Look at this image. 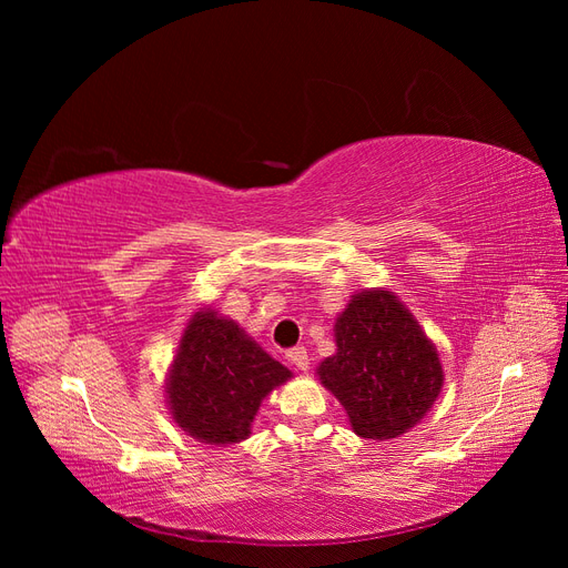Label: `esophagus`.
<instances>
[{
    "label": "esophagus",
    "mask_w": 568,
    "mask_h": 568,
    "mask_svg": "<svg viewBox=\"0 0 568 568\" xmlns=\"http://www.w3.org/2000/svg\"><path fill=\"white\" fill-rule=\"evenodd\" d=\"M286 357L291 359V365H296L301 372H307V367H311V359H307V351L303 346H296L291 348L286 353Z\"/></svg>",
    "instance_id": "esophagus-1"
}]
</instances>
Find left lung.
Instances as JSON below:
<instances>
[{"mask_svg": "<svg viewBox=\"0 0 568 568\" xmlns=\"http://www.w3.org/2000/svg\"><path fill=\"white\" fill-rule=\"evenodd\" d=\"M353 432L386 440L415 426L443 386L436 346L390 291H363L336 320V355L317 369Z\"/></svg>", "mask_w": 568, "mask_h": 568, "instance_id": "8db88e82", "label": "left lung"}]
</instances>
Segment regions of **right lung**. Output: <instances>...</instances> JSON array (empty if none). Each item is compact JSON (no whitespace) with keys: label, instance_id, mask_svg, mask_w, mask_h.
<instances>
[{"label":"right lung","instance_id":"obj_1","mask_svg":"<svg viewBox=\"0 0 568 568\" xmlns=\"http://www.w3.org/2000/svg\"><path fill=\"white\" fill-rule=\"evenodd\" d=\"M291 379L239 324L201 311L186 324L168 379V405L182 432L211 445L251 434L265 395Z\"/></svg>","mask_w":568,"mask_h":568}]
</instances>
